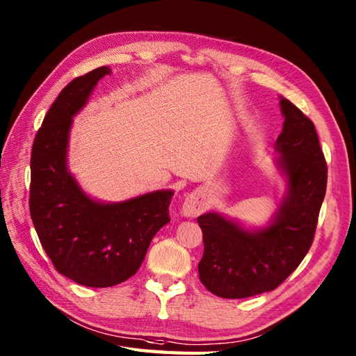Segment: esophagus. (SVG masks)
<instances>
[{
    "mask_svg": "<svg viewBox=\"0 0 356 356\" xmlns=\"http://www.w3.org/2000/svg\"><path fill=\"white\" fill-rule=\"evenodd\" d=\"M205 204H204V199L199 193H190L183 202V207H181V214L184 216V218H197L199 214L204 211Z\"/></svg>",
    "mask_w": 356,
    "mask_h": 356,
    "instance_id": "1",
    "label": "esophagus"
}]
</instances>
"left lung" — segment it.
Here are the masks:
<instances>
[{"mask_svg":"<svg viewBox=\"0 0 356 356\" xmlns=\"http://www.w3.org/2000/svg\"><path fill=\"white\" fill-rule=\"evenodd\" d=\"M282 133L276 163L287 177V193L272 222L245 229L219 213L197 218L204 255L199 280L225 299H243L272 291L296 270L313 245L320 207L326 193L327 168L316 127L289 99L281 98Z\"/></svg>","mask_w":356,"mask_h":356,"instance_id":"1","label":"left lung"}]
</instances>
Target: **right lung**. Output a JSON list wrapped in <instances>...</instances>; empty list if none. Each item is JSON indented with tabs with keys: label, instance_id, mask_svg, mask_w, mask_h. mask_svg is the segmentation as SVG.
<instances>
[{
	"label": "right lung",
	"instance_id": "1",
	"mask_svg": "<svg viewBox=\"0 0 356 356\" xmlns=\"http://www.w3.org/2000/svg\"><path fill=\"white\" fill-rule=\"evenodd\" d=\"M107 66L76 76L58 93L34 137L30 214L42 248L56 270L86 287H111L142 266L151 240L169 219L172 190L124 202H98L67 170L72 116L88 102Z\"/></svg>",
	"mask_w": 356,
	"mask_h": 356
}]
</instances>
